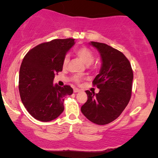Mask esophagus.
Instances as JSON below:
<instances>
[{
    "label": "esophagus",
    "mask_w": 158,
    "mask_h": 158,
    "mask_svg": "<svg viewBox=\"0 0 158 158\" xmlns=\"http://www.w3.org/2000/svg\"><path fill=\"white\" fill-rule=\"evenodd\" d=\"M80 89H78V88H74L73 89V92H75V93H76V92H80Z\"/></svg>",
    "instance_id": "34e87169"
}]
</instances>
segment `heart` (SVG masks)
<instances>
[{"label":"heart","instance_id":"1","mask_svg":"<svg viewBox=\"0 0 158 158\" xmlns=\"http://www.w3.org/2000/svg\"><path fill=\"white\" fill-rule=\"evenodd\" d=\"M75 53L82 60V63L86 65V66H89V65L92 64L93 63L94 60H95V56H94L93 52L90 49H89L88 47H79V48H77L75 50ZM68 63H69V58H68V56L64 57V59L63 60V67H66ZM73 79L76 82H79L80 79H79V77L78 76H73Z\"/></svg>","mask_w":158,"mask_h":158}]
</instances>
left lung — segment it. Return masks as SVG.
<instances>
[{"mask_svg":"<svg viewBox=\"0 0 158 158\" xmlns=\"http://www.w3.org/2000/svg\"><path fill=\"white\" fill-rule=\"evenodd\" d=\"M99 52L102 66L94 79L98 93L86 90L88 100L81 107L82 114L93 123L107 125L115 120L128 106L131 95L133 71L122 52L106 44L90 42Z\"/></svg>","mask_w":158,"mask_h":158,"instance_id":"obj_1","label":"left lung"}]
</instances>
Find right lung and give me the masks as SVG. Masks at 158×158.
<instances>
[{"label": "right lung", "instance_id": "obj_1", "mask_svg": "<svg viewBox=\"0 0 158 158\" xmlns=\"http://www.w3.org/2000/svg\"><path fill=\"white\" fill-rule=\"evenodd\" d=\"M75 39H56L37 45L23 58L19 73V92L23 106L36 120L50 122L62 114L69 85H53L55 74L63 70V60Z\"/></svg>", "mask_w": 158, "mask_h": 158}]
</instances>
